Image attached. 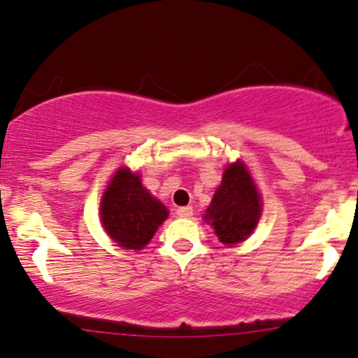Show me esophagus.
Wrapping results in <instances>:
<instances>
[{"instance_id":"34e87169","label":"esophagus","mask_w":358,"mask_h":358,"mask_svg":"<svg viewBox=\"0 0 358 358\" xmlns=\"http://www.w3.org/2000/svg\"><path fill=\"white\" fill-rule=\"evenodd\" d=\"M178 215L180 216V218H189V216H192V208H191V206H182V208H179Z\"/></svg>"}]
</instances>
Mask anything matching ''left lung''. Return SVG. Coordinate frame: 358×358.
I'll return each mask as SVG.
<instances>
[{"instance_id": "1", "label": "left lung", "mask_w": 358, "mask_h": 358, "mask_svg": "<svg viewBox=\"0 0 358 358\" xmlns=\"http://www.w3.org/2000/svg\"><path fill=\"white\" fill-rule=\"evenodd\" d=\"M262 215V199L250 172L236 160L224 169L220 187L204 213L220 242L235 245L252 235Z\"/></svg>"}]
</instances>
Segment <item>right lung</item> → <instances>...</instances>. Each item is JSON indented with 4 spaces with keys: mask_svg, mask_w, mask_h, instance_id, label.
Wrapping results in <instances>:
<instances>
[{
    "mask_svg": "<svg viewBox=\"0 0 358 358\" xmlns=\"http://www.w3.org/2000/svg\"><path fill=\"white\" fill-rule=\"evenodd\" d=\"M101 223L110 238L127 250H142L169 216L167 208L142 186L136 172L120 167L101 198Z\"/></svg>",
    "mask_w": 358,
    "mask_h": 358,
    "instance_id": "obj_1",
    "label": "right lung"
}]
</instances>
